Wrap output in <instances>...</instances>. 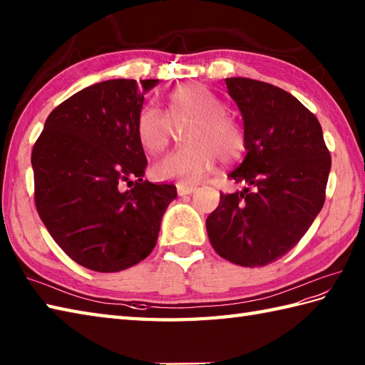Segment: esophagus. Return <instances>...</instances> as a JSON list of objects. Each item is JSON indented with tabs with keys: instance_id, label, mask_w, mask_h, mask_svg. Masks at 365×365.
<instances>
[{
	"instance_id": "34e87169",
	"label": "esophagus",
	"mask_w": 365,
	"mask_h": 365,
	"mask_svg": "<svg viewBox=\"0 0 365 365\" xmlns=\"http://www.w3.org/2000/svg\"><path fill=\"white\" fill-rule=\"evenodd\" d=\"M176 190H178V195H190L197 190V185H187V184H182V182H178L176 184Z\"/></svg>"
}]
</instances>
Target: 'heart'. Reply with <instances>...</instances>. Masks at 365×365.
Segmentation results:
<instances>
[{
    "instance_id": "1",
    "label": "heart",
    "mask_w": 365,
    "mask_h": 365,
    "mask_svg": "<svg viewBox=\"0 0 365 365\" xmlns=\"http://www.w3.org/2000/svg\"><path fill=\"white\" fill-rule=\"evenodd\" d=\"M172 123H190L185 132V141L190 145L154 163L153 175L159 180L195 182L210 172L219 158L230 162L244 150L240 123L228 113L225 103L203 85L190 83L170 93L165 98V113L151 106L140 110L135 132L145 151L158 154L170 143Z\"/></svg>"
}]
</instances>
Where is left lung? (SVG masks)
I'll return each instance as SVG.
<instances>
[{
	"label": "left lung",
	"mask_w": 365,
	"mask_h": 365,
	"mask_svg": "<svg viewBox=\"0 0 365 365\" xmlns=\"http://www.w3.org/2000/svg\"><path fill=\"white\" fill-rule=\"evenodd\" d=\"M244 121L245 158L206 219L214 250L240 266H266L306 235L324 205L331 155L315 115L294 96L264 81L225 78Z\"/></svg>",
	"instance_id": "8db88e82"
}]
</instances>
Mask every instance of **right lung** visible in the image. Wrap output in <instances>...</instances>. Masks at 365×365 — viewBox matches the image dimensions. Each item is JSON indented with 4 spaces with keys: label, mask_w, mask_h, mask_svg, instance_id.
<instances>
[{
    "label": "right lung",
    "mask_w": 365,
    "mask_h": 365,
    "mask_svg": "<svg viewBox=\"0 0 365 365\" xmlns=\"http://www.w3.org/2000/svg\"><path fill=\"white\" fill-rule=\"evenodd\" d=\"M158 81L116 78L81 89L51 111L33 148L39 217L91 271L118 272L145 259L176 198L173 184L143 180L148 160L135 132Z\"/></svg>",
    "instance_id": "add662e5"
}]
</instances>
